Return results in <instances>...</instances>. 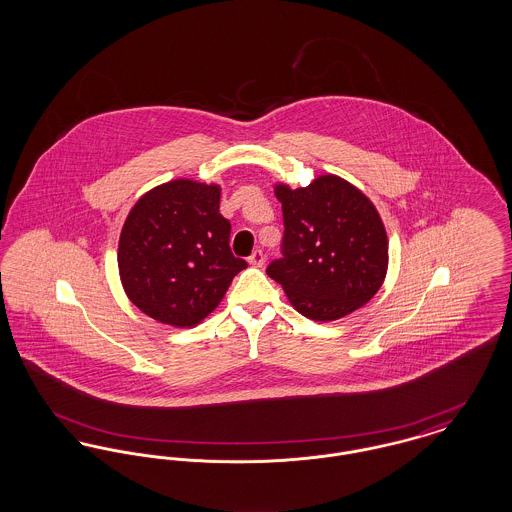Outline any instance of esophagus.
I'll return each mask as SVG.
<instances>
[{
  "mask_svg": "<svg viewBox=\"0 0 512 512\" xmlns=\"http://www.w3.org/2000/svg\"><path fill=\"white\" fill-rule=\"evenodd\" d=\"M249 265H253V267H263V265H265V253H263L261 249H255V251L251 253V257H249Z\"/></svg>",
  "mask_w": 512,
  "mask_h": 512,
  "instance_id": "1",
  "label": "esophagus"
}]
</instances>
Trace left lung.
<instances>
[{"mask_svg": "<svg viewBox=\"0 0 512 512\" xmlns=\"http://www.w3.org/2000/svg\"><path fill=\"white\" fill-rule=\"evenodd\" d=\"M282 203V259L267 274L303 317L328 322L368 303L388 272V234L374 203L336 174L307 188L276 184Z\"/></svg>", "mask_w": 512, "mask_h": 512, "instance_id": "8db88e82", "label": "left lung"}]
</instances>
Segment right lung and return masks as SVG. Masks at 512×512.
<instances>
[{
  "label": "right lung",
  "instance_id": "right-lung-1",
  "mask_svg": "<svg viewBox=\"0 0 512 512\" xmlns=\"http://www.w3.org/2000/svg\"><path fill=\"white\" fill-rule=\"evenodd\" d=\"M219 184L171 180L142 195L119 240L128 299L147 317L192 328L219 307L247 267L230 251V222L219 213Z\"/></svg>",
  "mask_w": 512,
  "mask_h": 512
}]
</instances>
